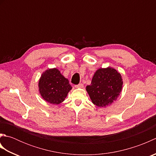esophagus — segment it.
I'll return each instance as SVG.
<instances>
[{
	"instance_id": "obj_1",
	"label": "esophagus",
	"mask_w": 156,
	"mask_h": 156,
	"mask_svg": "<svg viewBox=\"0 0 156 156\" xmlns=\"http://www.w3.org/2000/svg\"><path fill=\"white\" fill-rule=\"evenodd\" d=\"M83 87H84V85L82 84V83H80L79 84H78V85H76V86H75V87H76V88H83Z\"/></svg>"
}]
</instances>
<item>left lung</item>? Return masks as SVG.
<instances>
[{
    "label": "left lung",
    "instance_id": "obj_1",
    "mask_svg": "<svg viewBox=\"0 0 156 156\" xmlns=\"http://www.w3.org/2000/svg\"><path fill=\"white\" fill-rule=\"evenodd\" d=\"M122 87V79L120 73L108 67L96 71L91 84L87 86L86 90L92 103L98 107H105L117 100Z\"/></svg>",
    "mask_w": 156,
    "mask_h": 156
}]
</instances>
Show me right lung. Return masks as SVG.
<instances>
[{
	"label": "right lung",
	"instance_id": "right-lung-1",
	"mask_svg": "<svg viewBox=\"0 0 156 156\" xmlns=\"http://www.w3.org/2000/svg\"><path fill=\"white\" fill-rule=\"evenodd\" d=\"M38 87L41 97L53 105L64 101L72 88L68 79L57 68L48 69L43 73Z\"/></svg>",
	"mask_w": 156,
	"mask_h": 156
}]
</instances>
